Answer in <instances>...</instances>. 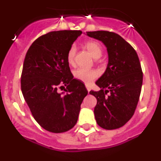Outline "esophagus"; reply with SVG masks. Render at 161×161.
Masks as SVG:
<instances>
[{
    "label": "esophagus",
    "instance_id": "obj_1",
    "mask_svg": "<svg viewBox=\"0 0 161 161\" xmlns=\"http://www.w3.org/2000/svg\"><path fill=\"white\" fill-rule=\"evenodd\" d=\"M86 89H87L88 92H89V91H90V87H89V85H86Z\"/></svg>",
    "mask_w": 161,
    "mask_h": 161
}]
</instances>
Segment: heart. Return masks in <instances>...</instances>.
<instances>
[{"mask_svg": "<svg viewBox=\"0 0 161 161\" xmlns=\"http://www.w3.org/2000/svg\"><path fill=\"white\" fill-rule=\"evenodd\" d=\"M85 47L94 59H98L102 56V49L98 42L94 41H89L85 43ZM75 54H76V47L72 46L68 50L67 55V59L69 64L73 63ZM73 75L76 79L81 80L84 83L89 84L97 77V74L94 70H89L86 68H78L76 71H74Z\"/></svg>", "mask_w": 161, "mask_h": 161, "instance_id": "obj_1", "label": "heart"}]
</instances>
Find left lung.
Here are the masks:
<instances>
[{
    "mask_svg": "<svg viewBox=\"0 0 161 161\" xmlns=\"http://www.w3.org/2000/svg\"><path fill=\"white\" fill-rule=\"evenodd\" d=\"M86 35L102 42L108 53L107 68L96 81L101 90L89 92L97 101L94 108L97 123L106 130L119 128L133 116L141 93L143 72L139 57L118 34L97 31Z\"/></svg>",
    "mask_w": 161,
    "mask_h": 161,
    "instance_id": "obj_1",
    "label": "left lung"
}]
</instances>
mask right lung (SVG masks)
<instances>
[{
    "label": "right lung",
    "instance_id": "right-lung-1",
    "mask_svg": "<svg viewBox=\"0 0 161 161\" xmlns=\"http://www.w3.org/2000/svg\"><path fill=\"white\" fill-rule=\"evenodd\" d=\"M81 34L59 31L42 35L31 44L24 59L22 94L34 119L50 132L72 129L88 94L83 82L73 78L67 59L68 50ZM59 87L65 92L59 93Z\"/></svg>",
    "mask_w": 161,
    "mask_h": 161
}]
</instances>
